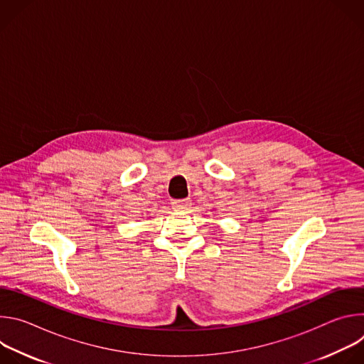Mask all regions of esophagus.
<instances>
[{
	"instance_id": "34e87169",
	"label": "esophagus",
	"mask_w": 364,
	"mask_h": 364,
	"mask_svg": "<svg viewBox=\"0 0 364 364\" xmlns=\"http://www.w3.org/2000/svg\"><path fill=\"white\" fill-rule=\"evenodd\" d=\"M191 207V200L190 198H183V200H174L173 201V209L177 212H188Z\"/></svg>"
}]
</instances>
